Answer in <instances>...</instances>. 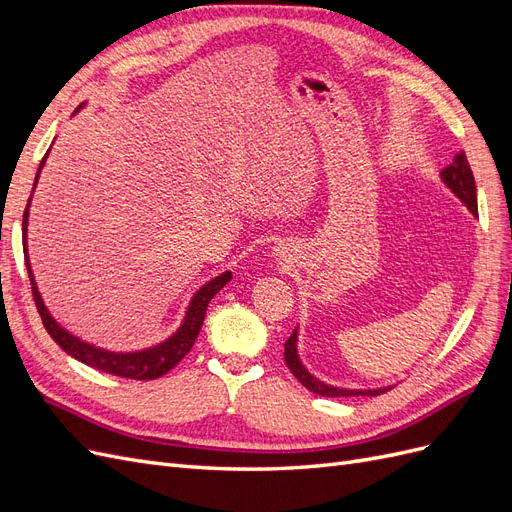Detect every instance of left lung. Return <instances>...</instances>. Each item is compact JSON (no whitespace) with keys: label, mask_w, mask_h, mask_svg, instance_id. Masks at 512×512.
I'll return each instance as SVG.
<instances>
[{"label":"left lung","mask_w":512,"mask_h":512,"mask_svg":"<svg viewBox=\"0 0 512 512\" xmlns=\"http://www.w3.org/2000/svg\"><path fill=\"white\" fill-rule=\"evenodd\" d=\"M442 179L444 183L451 188L459 198L461 203H466V207L478 215V205H476V183H474V175H472V168L468 164L466 153L459 151L453 164H448L442 170ZM284 359L288 369L292 371V376L297 378L307 391H312L316 395L322 397H350V395H382L386 391H391V386H386V389H376V391H348V389H335V386L324 384L320 380H316L309 371L301 365L299 361V354H297V329L292 331V335L288 337V342L284 344Z\"/></svg>","instance_id":"8db88e82"}]
</instances>
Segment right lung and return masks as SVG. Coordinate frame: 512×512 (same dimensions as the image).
Instances as JSON below:
<instances>
[{
  "mask_svg": "<svg viewBox=\"0 0 512 512\" xmlns=\"http://www.w3.org/2000/svg\"><path fill=\"white\" fill-rule=\"evenodd\" d=\"M44 160H46V156L42 158L40 168H42ZM40 168H38V175H40ZM38 175H36V181H38ZM27 211H29V203L23 213V237L27 230ZM25 265H27L29 282H32V294H34V301H36L44 329L59 344V348L68 352L70 356H74L76 361H81L89 367L106 371V374H113L119 378H132V380H156V378L164 376L166 371L173 369L183 359V356L192 350L196 337L200 333V327H203L209 301L230 282V273L226 271L200 288L194 294V299L188 307V314H185V320L179 327V331L173 337H168L164 344H160L156 348H149V350H141V352L123 354V352H108V350H100L96 346H89V344L81 342L79 337L70 335L66 329H61L59 324L51 318L49 309L44 307L42 297L38 294L32 267H29V260H27V245H25Z\"/></svg>",
  "mask_w": 512,
  "mask_h": 512,
  "instance_id": "obj_1",
  "label": "right lung"
}]
</instances>
